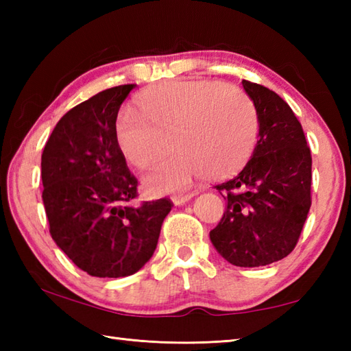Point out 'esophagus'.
I'll use <instances>...</instances> for the list:
<instances>
[{"mask_svg":"<svg viewBox=\"0 0 351 351\" xmlns=\"http://www.w3.org/2000/svg\"><path fill=\"white\" fill-rule=\"evenodd\" d=\"M196 193H187V195H178V196H173L171 197V202H173L175 205H184L185 202H189V200L191 197H195Z\"/></svg>","mask_w":351,"mask_h":351,"instance_id":"esophagus-1","label":"esophagus"}]
</instances>
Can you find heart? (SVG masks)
<instances>
[{"mask_svg": "<svg viewBox=\"0 0 351 351\" xmlns=\"http://www.w3.org/2000/svg\"><path fill=\"white\" fill-rule=\"evenodd\" d=\"M141 117L122 110L114 138L131 166L146 169L169 137L170 155L143 178L151 195L181 191L196 178H228L240 170L255 149L258 111L241 88L215 81H170L138 98Z\"/></svg>", "mask_w": 351, "mask_h": 351, "instance_id": "b5f03b06", "label": "heart"}]
</instances>
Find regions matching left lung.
<instances>
[{
    "mask_svg": "<svg viewBox=\"0 0 351 351\" xmlns=\"http://www.w3.org/2000/svg\"><path fill=\"white\" fill-rule=\"evenodd\" d=\"M259 140L244 169L219 184L226 211L210 238L237 267H261L294 250L311 208L312 156L300 122L278 93L243 80Z\"/></svg>",
    "mask_w": 351,
    "mask_h": 351,
    "instance_id": "obj_1",
    "label": "left lung"
}]
</instances>
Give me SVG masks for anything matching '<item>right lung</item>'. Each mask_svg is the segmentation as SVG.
Returning a JSON list of instances; mask_svg holds the SVG:
<instances>
[{
  "instance_id": "1",
  "label": "right lung",
  "mask_w": 351,
  "mask_h": 351,
  "mask_svg": "<svg viewBox=\"0 0 351 351\" xmlns=\"http://www.w3.org/2000/svg\"><path fill=\"white\" fill-rule=\"evenodd\" d=\"M136 84L107 88L66 113L42 154L43 205L52 240L95 278H125L152 258L173 204L134 208L137 180L119 151V108Z\"/></svg>"
}]
</instances>
